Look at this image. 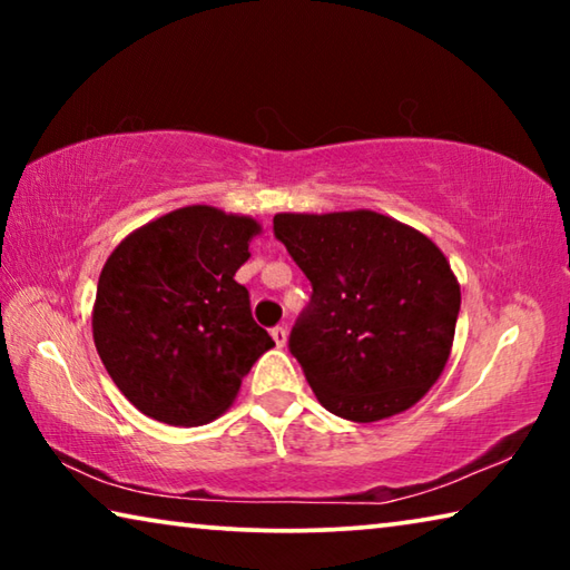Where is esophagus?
<instances>
[{
    "mask_svg": "<svg viewBox=\"0 0 570 570\" xmlns=\"http://www.w3.org/2000/svg\"><path fill=\"white\" fill-rule=\"evenodd\" d=\"M272 336H274L276 346H284V344H286V330H284V326H274V330H272Z\"/></svg>",
    "mask_w": 570,
    "mask_h": 570,
    "instance_id": "34e87169",
    "label": "esophagus"
}]
</instances>
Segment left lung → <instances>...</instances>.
Wrapping results in <instances>:
<instances>
[{"label":"left lung","mask_w":570,"mask_h":570,"mask_svg":"<svg viewBox=\"0 0 570 570\" xmlns=\"http://www.w3.org/2000/svg\"><path fill=\"white\" fill-rule=\"evenodd\" d=\"M274 236L312 282L288 352L326 410L377 422L445 370L460 284L432 240L374 210L276 214Z\"/></svg>","instance_id":"1"}]
</instances>
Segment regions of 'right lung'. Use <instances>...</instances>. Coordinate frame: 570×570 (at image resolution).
Listing matches in <instances>:
<instances>
[{
    "label": "right lung",
    "instance_id": "add662e5",
    "mask_svg": "<svg viewBox=\"0 0 570 570\" xmlns=\"http://www.w3.org/2000/svg\"><path fill=\"white\" fill-rule=\"evenodd\" d=\"M258 234L248 216L186 206L132 230L105 262L95 346L142 414L176 428L216 420L274 346L234 278Z\"/></svg>",
    "mask_w": 570,
    "mask_h": 570
}]
</instances>
